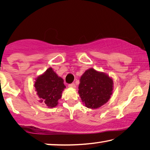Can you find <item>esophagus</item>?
<instances>
[{"mask_svg": "<svg viewBox=\"0 0 150 150\" xmlns=\"http://www.w3.org/2000/svg\"><path fill=\"white\" fill-rule=\"evenodd\" d=\"M68 87H70V88H75V85L74 83H71V84H69L68 85Z\"/></svg>", "mask_w": 150, "mask_h": 150, "instance_id": "34e87169", "label": "esophagus"}]
</instances>
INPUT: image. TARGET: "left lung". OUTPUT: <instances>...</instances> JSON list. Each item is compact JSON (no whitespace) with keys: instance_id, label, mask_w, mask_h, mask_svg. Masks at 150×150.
<instances>
[{"instance_id":"obj_1","label":"left lung","mask_w":150,"mask_h":150,"mask_svg":"<svg viewBox=\"0 0 150 150\" xmlns=\"http://www.w3.org/2000/svg\"><path fill=\"white\" fill-rule=\"evenodd\" d=\"M112 90V79L91 68L81 77L78 93L86 107L95 109L108 102Z\"/></svg>"}]
</instances>
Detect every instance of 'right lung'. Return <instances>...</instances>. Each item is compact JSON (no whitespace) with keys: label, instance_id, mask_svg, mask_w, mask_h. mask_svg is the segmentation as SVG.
Segmentation results:
<instances>
[{"label":"right lung","instance_id":"obj_1","mask_svg":"<svg viewBox=\"0 0 150 150\" xmlns=\"http://www.w3.org/2000/svg\"><path fill=\"white\" fill-rule=\"evenodd\" d=\"M40 102L45 103L47 107H55L58 100L62 96V91L66 87L63 79L55 73L52 67L35 79L34 85Z\"/></svg>","mask_w":150,"mask_h":150}]
</instances>
